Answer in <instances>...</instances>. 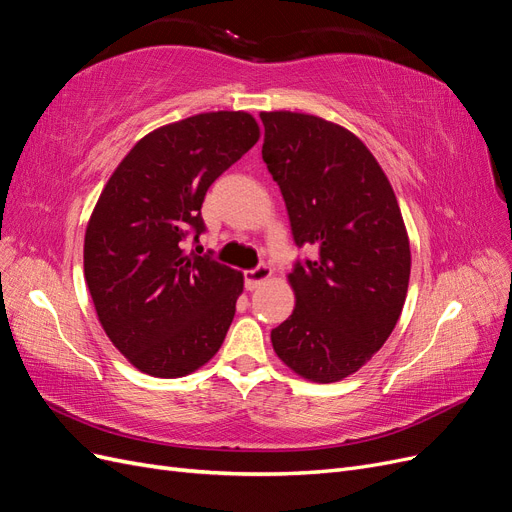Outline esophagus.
Wrapping results in <instances>:
<instances>
[{"mask_svg": "<svg viewBox=\"0 0 512 512\" xmlns=\"http://www.w3.org/2000/svg\"><path fill=\"white\" fill-rule=\"evenodd\" d=\"M243 277H245V288H247V290H256V288H260L262 284H265V282L269 280V277H271V269H269L267 265H260V267H256V269L245 271Z\"/></svg>", "mask_w": 512, "mask_h": 512, "instance_id": "1", "label": "esophagus"}]
</instances>
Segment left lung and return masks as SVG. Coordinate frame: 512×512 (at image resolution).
<instances>
[{"label": "left lung", "instance_id": "left-lung-1", "mask_svg": "<svg viewBox=\"0 0 512 512\" xmlns=\"http://www.w3.org/2000/svg\"><path fill=\"white\" fill-rule=\"evenodd\" d=\"M265 160L294 243L314 260L288 273L294 309L273 350L309 382L359 371L393 333L410 282V239L382 166L359 136L316 115L260 113Z\"/></svg>", "mask_w": 512, "mask_h": 512}]
</instances>
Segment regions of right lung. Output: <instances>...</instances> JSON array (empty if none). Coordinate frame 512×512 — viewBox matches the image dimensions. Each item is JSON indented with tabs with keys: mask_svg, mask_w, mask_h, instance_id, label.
I'll return each mask as SVG.
<instances>
[{
	"mask_svg": "<svg viewBox=\"0 0 512 512\" xmlns=\"http://www.w3.org/2000/svg\"><path fill=\"white\" fill-rule=\"evenodd\" d=\"M260 138L245 111L200 113L143 136L85 230V282L113 346L143 374L181 378L220 350L243 273L183 250L209 185Z\"/></svg>",
	"mask_w": 512,
	"mask_h": 512,
	"instance_id": "1",
	"label": "right lung"
}]
</instances>
